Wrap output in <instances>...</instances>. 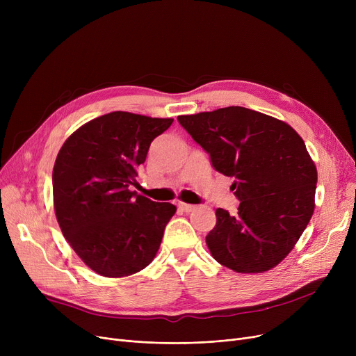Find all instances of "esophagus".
<instances>
[{"label": "esophagus", "mask_w": 356, "mask_h": 356, "mask_svg": "<svg viewBox=\"0 0 356 356\" xmlns=\"http://www.w3.org/2000/svg\"><path fill=\"white\" fill-rule=\"evenodd\" d=\"M177 207H179V209H180V211H183V212H193V211L196 209V207H195V204H189V203H183V202H180V203L177 204Z\"/></svg>", "instance_id": "esophagus-1"}]
</instances>
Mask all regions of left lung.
Listing matches in <instances>:
<instances>
[{"label": "left lung", "mask_w": 356, "mask_h": 356, "mask_svg": "<svg viewBox=\"0 0 356 356\" xmlns=\"http://www.w3.org/2000/svg\"><path fill=\"white\" fill-rule=\"evenodd\" d=\"M177 120L215 170L234 179L239 200L235 215L216 209V225L207 235L212 257L236 273L275 267L314 211L317 170L305 141L289 124L242 106Z\"/></svg>", "instance_id": "obj_1"}]
</instances>
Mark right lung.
<instances>
[{"label":"right lung","mask_w":356,"mask_h":356,"mask_svg":"<svg viewBox=\"0 0 356 356\" xmlns=\"http://www.w3.org/2000/svg\"><path fill=\"white\" fill-rule=\"evenodd\" d=\"M172 118L115 111L82 125L65 141L53 167V202L63 236L104 277H125L156 257L176 212L129 191L152 141Z\"/></svg>","instance_id":"obj_1"}]
</instances>
